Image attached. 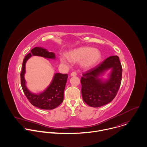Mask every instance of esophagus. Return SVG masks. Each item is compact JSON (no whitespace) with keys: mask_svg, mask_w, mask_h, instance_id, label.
Listing matches in <instances>:
<instances>
[{"mask_svg":"<svg viewBox=\"0 0 147 147\" xmlns=\"http://www.w3.org/2000/svg\"><path fill=\"white\" fill-rule=\"evenodd\" d=\"M76 75H77V73L76 72H72L71 74V76H76Z\"/></svg>","mask_w":147,"mask_h":147,"instance_id":"34e87169","label":"esophagus"}]
</instances>
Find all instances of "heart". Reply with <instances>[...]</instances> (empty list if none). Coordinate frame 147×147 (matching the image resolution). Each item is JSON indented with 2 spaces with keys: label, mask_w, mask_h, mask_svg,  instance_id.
<instances>
[{
  "label": "heart",
  "mask_w": 147,
  "mask_h": 147,
  "mask_svg": "<svg viewBox=\"0 0 147 147\" xmlns=\"http://www.w3.org/2000/svg\"><path fill=\"white\" fill-rule=\"evenodd\" d=\"M68 57L61 55L60 60L63 63L82 61V66L85 68H90L98 63L102 58L101 52L93 47H81L70 51Z\"/></svg>",
  "instance_id": "heart-1"
}]
</instances>
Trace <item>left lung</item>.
I'll return each instance as SVG.
<instances>
[{"instance_id": "left-lung-1", "label": "left lung", "mask_w": 147, "mask_h": 147, "mask_svg": "<svg viewBox=\"0 0 147 147\" xmlns=\"http://www.w3.org/2000/svg\"><path fill=\"white\" fill-rule=\"evenodd\" d=\"M112 71L109 79L103 82L99 76L107 70ZM122 67L117 55L111 56L95 67L83 74L81 78L82 94L87 105L98 107L110 102L120 88Z\"/></svg>"}]
</instances>
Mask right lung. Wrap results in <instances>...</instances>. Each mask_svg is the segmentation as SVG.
Masks as SVG:
<instances>
[{
  "instance_id": "obj_1",
  "label": "right lung",
  "mask_w": 147,
  "mask_h": 147,
  "mask_svg": "<svg viewBox=\"0 0 147 147\" xmlns=\"http://www.w3.org/2000/svg\"><path fill=\"white\" fill-rule=\"evenodd\" d=\"M40 56L46 58L55 59V55L52 52H49L46 49L36 47L27 54L22 62L21 76V85L23 92L31 104L41 109L52 110L58 107L63 102L64 90L68 78L67 74L57 73L53 80L47 88L39 94L31 93L25 85L24 74L25 73V63L32 56Z\"/></svg>"
}]
</instances>
